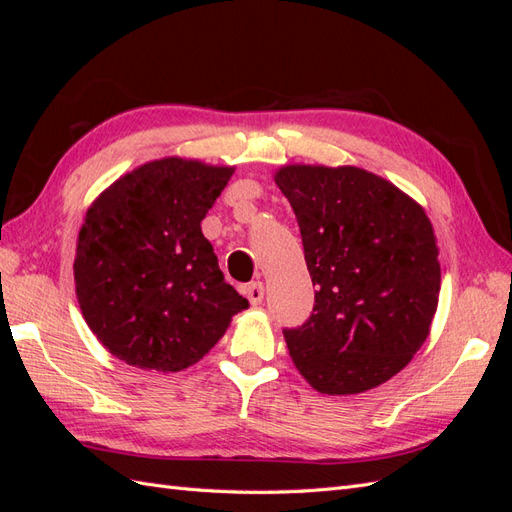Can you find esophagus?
Masks as SVG:
<instances>
[{
	"label": "esophagus",
	"instance_id": "34e87169",
	"mask_svg": "<svg viewBox=\"0 0 512 512\" xmlns=\"http://www.w3.org/2000/svg\"><path fill=\"white\" fill-rule=\"evenodd\" d=\"M243 292H245L247 301H250L252 305H260L262 299H265V284H262V282H252V284L245 286Z\"/></svg>",
	"mask_w": 512,
	"mask_h": 512
}]
</instances>
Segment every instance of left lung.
Listing matches in <instances>:
<instances>
[{
	"mask_svg": "<svg viewBox=\"0 0 512 512\" xmlns=\"http://www.w3.org/2000/svg\"><path fill=\"white\" fill-rule=\"evenodd\" d=\"M275 183L316 286L312 314L284 329L292 361L320 393L374 389L429 335L440 294L431 222L393 183L354 166H286Z\"/></svg>",
	"mask_w": 512,
	"mask_h": 512,
	"instance_id": "obj_1",
	"label": "left lung"
}]
</instances>
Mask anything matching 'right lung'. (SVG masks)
Wrapping results in <instances>:
<instances>
[{"mask_svg":"<svg viewBox=\"0 0 512 512\" xmlns=\"http://www.w3.org/2000/svg\"><path fill=\"white\" fill-rule=\"evenodd\" d=\"M232 170L156 160L89 207L74 258L76 297L89 329L117 359L181 371L203 359L247 307L200 230Z\"/></svg>","mask_w":512,"mask_h":512,"instance_id":"1","label":"right lung"}]
</instances>
